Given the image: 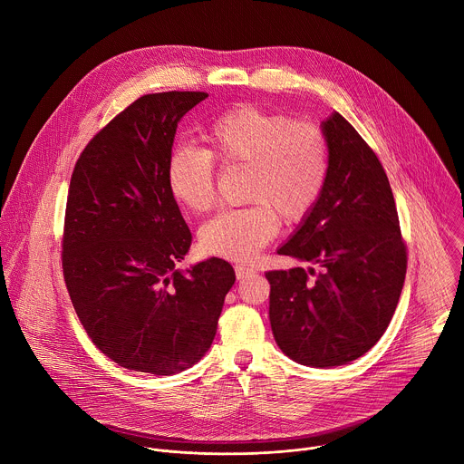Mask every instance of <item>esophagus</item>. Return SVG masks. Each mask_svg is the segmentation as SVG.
I'll use <instances>...</instances> for the list:
<instances>
[{
  "label": "esophagus",
  "instance_id": "34e87169",
  "mask_svg": "<svg viewBox=\"0 0 464 464\" xmlns=\"http://www.w3.org/2000/svg\"><path fill=\"white\" fill-rule=\"evenodd\" d=\"M255 274V270L253 268H247V266H235V276H237V279L238 281H242V279H246V277H249V276H253Z\"/></svg>",
  "mask_w": 464,
  "mask_h": 464
}]
</instances>
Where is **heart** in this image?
<instances>
[{
	"label": "heart",
	"instance_id": "heart-1",
	"mask_svg": "<svg viewBox=\"0 0 464 464\" xmlns=\"http://www.w3.org/2000/svg\"><path fill=\"white\" fill-rule=\"evenodd\" d=\"M202 138L206 149L178 145L167 158L174 200L194 215L213 209L217 163L247 170L244 198L251 202L217 215L200 229L206 253L247 262L277 235V215L295 224L319 202L328 178V145L319 126L237 104L215 117Z\"/></svg>",
	"mask_w": 464,
	"mask_h": 464
}]
</instances>
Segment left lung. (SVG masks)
Here are the masks:
<instances>
[{
	"label": "left lung",
	"mask_w": 464,
	"mask_h": 464,
	"mask_svg": "<svg viewBox=\"0 0 464 464\" xmlns=\"http://www.w3.org/2000/svg\"><path fill=\"white\" fill-rule=\"evenodd\" d=\"M328 178L319 202L277 249L314 268L266 272L281 351L310 367L345 365L382 338L399 304L408 253L387 174L338 111L321 124Z\"/></svg>",
	"instance_id": "left-lung-1"
}]
</instances>
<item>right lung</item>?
Here are the masks:
<instances>
[{"mask_svg":"<svg viewBox=\"0 0 464 464\" xmlns=\"http://www.w3.org/2000/svg\"><path fill=\"white\" fill-rule=\"evenodd\" d=\"M209 95H143L86 145L72 174L62 270L88 336L124 369L169 376L211 347L235 270L176 264L192 235L167 185L181 117Z\"/></svg>","mask_w":464,"mask_h":464,"instance_id":"add662e5","label":"right lung"}]
</instances>
